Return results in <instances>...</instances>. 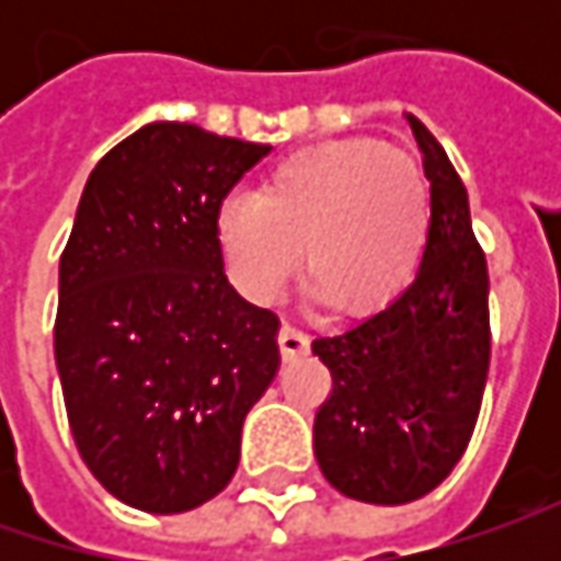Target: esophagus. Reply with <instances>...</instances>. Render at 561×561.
<instances>
[{
  "label": "esophagus",
  "instance_id": "1",
  "mask_svg": "<svg viewBox=\"0 0 561 561\" xmlns=\"http://www.w3.org/2000/svg\"><path fill=\"white\" fill-rule=\"evenodd\" d=\"M277 346H280V356L284 358L309 356V334H302L293 324H284L280 334H277Z\"/></svg>",
  "mask_w": 561,
  "mask_h": 561
}]
</instances>
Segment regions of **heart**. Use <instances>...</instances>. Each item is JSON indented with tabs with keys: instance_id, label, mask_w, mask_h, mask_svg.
Listing matches in <instances>:
<instances>
[{
	"instance_id": "b5f03b06",
	"label": "heart",
	"mask_w": 561,
	"mask_h": 561,
	"mask_svg": "<svg viewBox=\"0 0 561 561\" xmlns=\"http://www.w3.org/2000/svg\"><path fill=\"white\" fill-rule=\"evenodd\" d=\"M431 186L409 156L365 137L328 140L277 162L255 196L218 208L215 237L233 287L277 302L302 265L318 302L368 314L393 302L419 268Z\"/></svg>"
}]
</instances>
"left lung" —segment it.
<instances>
[{
	"instance_id": "left-lung-1",
	"label": "left lung",
	"mask_w": 561,
	"mask_h": 561,
	"mask_svg": "<svg viewBox=\"0 0 561 561\" xmlns=\"http://www.w3.org/2000/svg\"><path fill=\"white\" fill-rule=\"evenodd\" d=\"M431 181V227L415 280L356 328L318 336L334 390L314 415V459L343 496L421 500L462 459L490 368L484 249L443 146L405 115Z\"/></svg>"
}]
</instances>
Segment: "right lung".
<instances>
[{
    "label": "right lung",
    "mask_w": 561,
    "mask_h": 561,
    "mask_svg": "<svg viewBox=\"0 0 561 561\" xmlns=\"http://www.w3.org/2000/svg\"><path fill=\"white\" fill-rule=\"evenodd\" d=\"M271 146L152 121L93 168L58 262L55 365L80 459L127 506L218 496L280 368L277 314L227 284L218 208Z\"/></svg>",
    "instance_id": "1"
}]
</instances>
